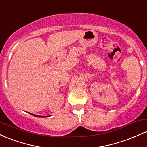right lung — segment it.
<instances>
[{
  "label": "right lung",
  "mask_w": 147,
  "mask_h": 147,
  "mask_svg": "<svg viewBox=\"0 0 147 147\" xmlns=\"http://www.w3.org/2000/svg\"><path fill=\"white\" fill-rule=\"evenodd\" d=\"M31 115H32L35 116V117H49V116H41V115H37L32 114V113H31Z\"/></svg>",
  "instance_id": "obj_1"
}]
</instances>
